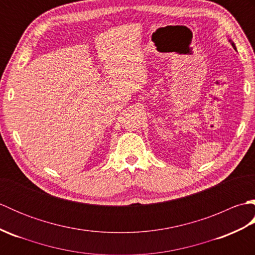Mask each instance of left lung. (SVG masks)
I'll use <instances>...</instances> for the list:
<instances>
[{
	"label": "left lung",
	"mask_w": 255,
	"mask_h": 255,
	"mask_svg": "<svg viewBox=\"0 0 255 255\" xmlns=\"http://www.w3.org/2000/svg\"><path fill=\"white\" fill-rule=\"evenodd\" d=\"M229 41H230V44L232 45V47H234V48H235V49L237 50V48H236V45H235V42H234V41H232L231 39H229Z\"/></svg>",
	"instance_id": "8db88e82"
}]
</instances>
